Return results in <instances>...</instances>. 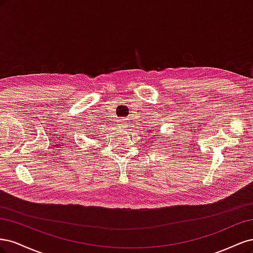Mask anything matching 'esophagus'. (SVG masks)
Returning <instances> with one entry per match:
<instances>
[{
    "instance_id": "obj_1",
    "label": "esophagus",
    "mask_w": 253,
    "mask_h": 253,
    "mask_svg": "<svg viewBox=\"0 0 253 253\" xmlns=\"http://www.w3.org/2000/svg\"><path fill=\"white\" fill-rule=\"evenodd\" d=\"M118 126L121 128H126L127 126V120L126 119H121L118 121Z\"/></svg>"
}]
</instances>
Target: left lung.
<instances>
[{"label":"left lung","instance_id":"8db88e82","mask_svg":"<svg viewBox=\"0 0 253 253\" xmlns=\"http://www.w3.org/2000/svg\"><path fill=\"white\" fill-rule=\"evenodd\" d=\"M149 133H152V135H151V141H155V139L157 138V135H156V131H155V129H149Z\"/></svg>","mask_w":253,"mask_h":253}]
</instances>
